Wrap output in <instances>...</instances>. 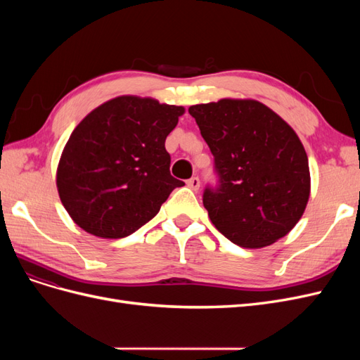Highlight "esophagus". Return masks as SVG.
Returning a JSON list of instances; mask_svg holds the SVG:
<instances>
[{
  "label": "esophagus",
  "mask_w": 360,
  "mask_h": 360,
  "mask_svg": "<svg viewBox=\"0 0 360 360\" xmlns=\"http://www.w3.org/2000/svg\"><path fill=\"white\" fill-rule=\"evenodd\" d=\"M188 186L192 189V191H198L200 189V179L198 177H191L188 181H186Z\"/></svg>",
  "instance_id": "esophagus-1"
}]
</instances>
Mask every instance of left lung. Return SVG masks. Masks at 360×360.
I'll list each match as a JSON object with an SVG mask.
<instances>
[{"instance_id": "left-lung-1", "label": "left lung", "mask_w": 360, "mask_h": 360, "mask_svg": "<svg viewBox=\"0 0 360 360\" xmlns=\"http://www.w3.org/2000/svg\"><path fill=\"white\" fill-rule=\"evenodd\" d=\"M189 114L219 176V186L202 195L212 224L228 240L249 249L287 236L311 193L308 156L292 127L254 99L192 105Z\"/></svg>"}]
</instances>
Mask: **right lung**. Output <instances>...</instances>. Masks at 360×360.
<instances>
[{
    "mask_svg": "<svg viewBox=\"0 0 360 360\" xmlns=\"http://www.w3.org/2000/svg\"><path fill=\"white\" fill-rule=\"evenodd\" d=\"M183 106L118 96L75 127L58 168L60 200L73 222L102 238L135 233L183 186L169 172L165 139Z\"/></svg>",
    "mask_w": 360,
    "mask_h": 360,
    "instance_id": "obj_1",
    "label": "right lung"
}]
</instances>
